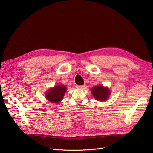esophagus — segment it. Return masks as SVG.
<instances>
[{"label": "esophagus", "instance_id": "obj_1", "mask_svg": "<svg viewBox=\"0 0 153 153\" xmlns=\"http://www.w3.org/2000/svg\"><path fill=\"white\" fill-rule=\"evenodd\" d=\"M84 87H85L84 85H76V88H77V89H83V88H84Z\"/></svg>", "mask_w": 153, "mask_h": 153}]
</instances>
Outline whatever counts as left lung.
I'll use <instances>...</instances> for the list:
<instances>
[{"label": "left lung", "mask_w": 153, "mask_h": 153, "mask_svg": "<svg viewBox=\"0 0 153 153\" xmlns=\"http://www.w3.org/2000/svg\"><path fill=\"white\" fill-rule=\"evenodd\" d=\"M91 92L94 98L99 101H105L110 95V91L108 87H104L103 85H97L94 87Z\"/></svg>", "instance_id": "1"}]
</instances>
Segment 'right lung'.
Returning a JSON list of instances; mask_svg holds the SVG:
<instances>
[{
  "label": "right lung",
  "mask_w": 153,
  "mask_h": 153,
  "mask_svg": "<svg viewBox=\"0 0 153 153\" xmlns=\"http://www.w3.org/2000/svg\"><path fill=\"white\" fill-rule=\"evenodd\" d=\"M66 91V87L64 85L54 86L46 93V98L51 103H59L63 99Z\"/></svg>",
  "instance_id": "right-lung-1"
}]
</instances>
